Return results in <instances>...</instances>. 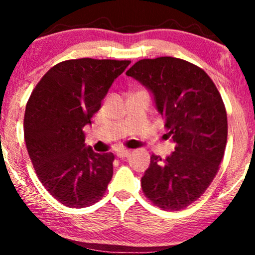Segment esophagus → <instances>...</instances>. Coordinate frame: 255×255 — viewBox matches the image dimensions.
I'll use <instances>...</instances> for the list:
<instances>
[{"label": "esophagus", "instance_id": "1", "mask_svg": "<svg viewBox=\"0 0 255 255\" xmlns=\"http://www.w3.org/2000/svg\"><path fill=\"white\" fill-rule=\"evenodd\" d=\"M130 154V151L128 150H119L116 152V156L119 158H125V157H128Z\"/></svg>", "mask_w": 255, "mask_h": 255}]
</instances>
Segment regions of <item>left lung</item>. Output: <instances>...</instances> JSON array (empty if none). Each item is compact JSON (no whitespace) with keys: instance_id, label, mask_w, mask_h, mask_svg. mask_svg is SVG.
I'll use <instances>...</instances> for the list:
<instances>
[{"instance_id":"left-lung-1","label":"left lung","mask_w":255,"mask_h":255,"mask_svg":"<svg viewBox=\"0 0 255 255\" xmlns=\"http://www.w3.org/2000/svg\"><path fill=\"white\" fill-rule=\"evenodd\" d=\"M126 74L152 93L176 144L164 159L152 154L142 191L159 209L178 211L200 198L217 174L228 136L224 103L211 78L181 58H145Z\"/></svg>"}]
</instances>
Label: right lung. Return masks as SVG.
I'll list each match as a JSON object with an SVG mask.
<instances>
[{"label":"right lung","instance_id":"right-lung-1","mask_svg":"<svg viewBox=\"0 0 255 255\" xmlns=\"http://www.w3.org/2000/svg\"><path fill=\"white\" fill-rule=\"evenodd\" d=\"M130 61L78 58L45 73L26 104L25 142L37 176L64 206L78 209L103 197L114 154L85 145L84 127Z\"/></svg>","mask_w":255,"mask_h":255}]
</instances>
